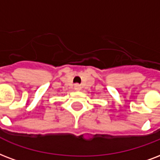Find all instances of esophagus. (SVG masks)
<instances>
[{
	"mask_svg": "<svg viewBox=\"0 0 160 160\" xmlns=\"http://www.w3.org/2000/svg\"><path fill=\"white\" fill-rule=\"evenodd\" d=\"M75 91H80L81 90V86L79 84H75Z\"/></svg>",
	"mask_w": 160,
	"mask_h": 160,
	"instance_id": "esophagus-1",
	"label": "esophagus"
}]
</instances>
